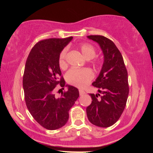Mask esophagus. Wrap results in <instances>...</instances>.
Instances as JSON below:
<instances>
[{"instance_id": "34e87169", "label": "esophagus", "mask_w": 153, "mask_h": 153, "mask_svg": "<svg viewBox=\"0 0 153 153\" xmlns=\"http://www.w3.org/2000/svg\"><path fill=\"white\" fill-rule=\"evenodd\" d=\"M79 94H80V96H82L85 94V92L83 90H79Z\"/></svg>"}]
</instances>
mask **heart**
<instances>
[{"instance_id": "obj_1", "label": "heart", "mask_w": 153, "mask_h": 153, "mask_svg": "<svg viewBox=\"0 0 153 153\" xmlns=\"http://www.w3.org/2000/svg\"><path fill=\"white\" fill-rule=\"evenodd\" d=\"M80 52L83 57L86 59H93L94 64L98 65L100 61L94 59L96 55V49L89 44H82L79 47ZM67 50L64 49L59 53L58 63L61 68H65L67 66L66 62ZM94 78L93 72L89 69H75L72 68L69 70L65 74L66 81L72 85L78 88H85L88 85Z\"/></svg>"}]
</instances>
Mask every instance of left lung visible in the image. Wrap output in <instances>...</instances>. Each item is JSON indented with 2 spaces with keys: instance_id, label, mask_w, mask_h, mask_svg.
Here are the masks:
<instances>
[{
  "instance_id": "1",
  "label": "left lung",
  "mask_w": 153,
  "mask_h": 153,
  "mask_svg": "<svg viewBox=\"0 0 153 153\" xmlns=\"http://www.w3.org/2000/svg\"><path fill=\"white\" fill-rule=\"evenodd\" d=\"M88 38L100 45L104 62L99 77L92 83L101 96L90 94L92 102L86 108L87 117L94 125L108 127L118 121L126 106L129 91L127 71L122 54L111 40L101 35Z\"/></svg>"
}]
</instances>
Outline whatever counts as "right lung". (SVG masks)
<instances>
[{
  "mask_svg": "<svg viewBox=\"0 0 153 153\" xmlns=\"http://www.w3.org/2000/svg\"><path fill=\"white\" fill-rule=\"evenodd\" d=\"M73 36L41 40L33 47L26 59L23 88L26 107L41 126L49 130L61 128L68 122L69 111L79 97L77 88L54 95L57 85H65L58 63L59 53ZM64 89V88H63Z\"/></svg>",
  "mask_w": 153,
  "mask_h": 153,
  "instance_id": "add662e5",
  "label": "right lung"
}]
</instances>
